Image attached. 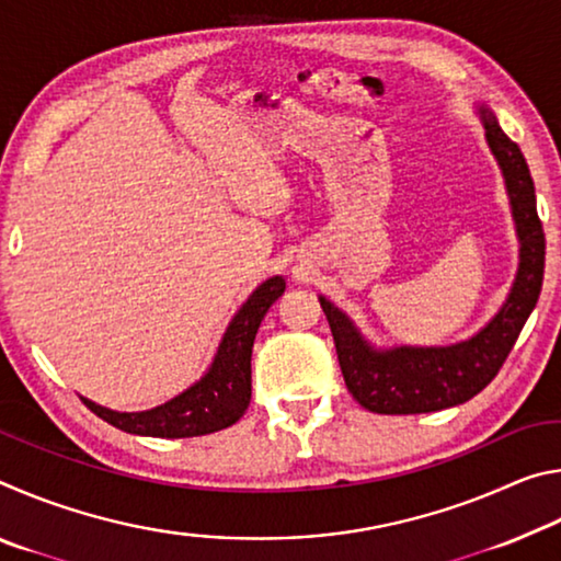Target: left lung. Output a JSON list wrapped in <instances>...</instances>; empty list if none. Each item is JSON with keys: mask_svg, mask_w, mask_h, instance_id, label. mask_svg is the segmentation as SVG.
I'll use <instances>...</instances> for the list:
<instances>
[{"mask_svg": "<svg viewBox=\"0 0 561 561\" xmlns=\"http://www.w3.org/2000/svg\"><path fill=\"white\" fill-rule=\"evenodd\" d=\"M485 138L505 178L519 240V267L507 301L478 334L450 346L374 348L354 321L319 297L334 334L339 366L348 393L371 413L411 415L460 405L478 396L505 364L535 309L545 279V230L537 215L535 183L515 140L505 136L495 113L480 106Z\"/></svg>", "mask_w": 561, "mask_h": 561, "instance_id": "1", "label": "left lung"}]
</instances>
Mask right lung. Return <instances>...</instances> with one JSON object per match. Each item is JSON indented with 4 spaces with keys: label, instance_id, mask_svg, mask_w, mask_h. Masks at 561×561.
Here are the masks:
<instances>
[{
    "label": "right lung",
    "instance_id": "1",
    "mask_svg": "<svg viewBox=\"0 0 561 561\" xmlns=\"http://www.w3.org/2000/svg\"><path fill=\"white\" fill-rule=\"evenodd\" d=\"M284 287L287 282L282 277L262 282L227 327L207 374L168 403L140 413H118L87 398L81 401L113 428L150 438H195L230 428L250 405L254 336L267 309L284 294Z\"/></svg>",
    "mask_w": 561,
    "mask_h": 561
}]
</instances>
